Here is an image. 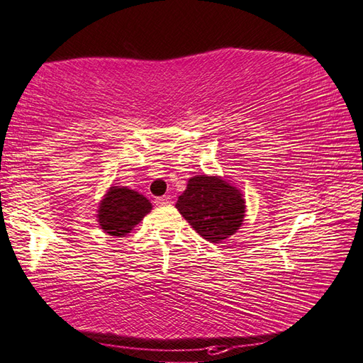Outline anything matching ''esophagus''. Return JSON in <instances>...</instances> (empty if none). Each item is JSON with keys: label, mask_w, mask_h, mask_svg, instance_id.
Here are the masks:
<instances>
[{"label": "esophagus", "mask_w": 363, "mask_h": 363, "mask_svg": "<svg viewBox=\"0 0 363 363\" xmlns=\"http://www.w3.org/2000/svg\"><path fill=\"white\" fill-rule=\"evenodd\" d=\"M154 203L157 204V206L169 204V203H172V196H169V195H167V196H159V198H155V201H154Z\"/></svg>", "instance_id": "1"}]
</instances>
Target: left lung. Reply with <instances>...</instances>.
Segmentation results:
<instances>
[{"instance_id":"8db88e82","label":"left lung","mask_w":363,"mask_h":363,"mask_svg":"<svg viewBox=\"0 0 363 363\" xmlns=\"http://www.w3.org/2000/svg\"><path fill=\"white\" fill-rule=\"evenodd\" d=\"M244 203L242 194L236 187L220 177L200 174L189 179L176 208L200 236L209 242H220L242 225Z\"/></svg>"}]
</instances>
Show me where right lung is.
Wrapping results in <instances>:
<instances>
[{"mask_svg": "<svg viewBox=\"0 0 363 363\" xmlns=\"http://www.w3.org/2000/svg\"><path fill=\"white\" fill-rule=\"evenodd\" d=\"M152 209L147 198L127 187H111L99 208V223L110 236H125Z\"/></svg>", "mask_w": 363, "mask_h": 363, "instance_id": "1", "label": "right lung"}]
</instances>
